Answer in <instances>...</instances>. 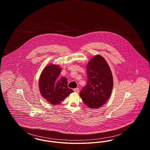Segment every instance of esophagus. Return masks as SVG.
I'll list each match as a JSON object with an SVG mask.
<instances>
[{"mask_svg": "<svg viewBox=\"0 0 150 150\" xmlns=\"http://www.w3.org/2000/svg\"><path fill=\"white\" fill-rule=\"evenodd\" d=\"M73 91L75 92L78 93L79 91V88H74V89H73Z\"/></svg>", "mask_w": 150, "mask_h": 150, "instance_id": "obj_1", "label": "esophagus"}]
</instances>
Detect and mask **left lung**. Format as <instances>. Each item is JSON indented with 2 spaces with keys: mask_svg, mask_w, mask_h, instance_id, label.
<instances>
[{
  "mask_svg": "<svg viewBox=\"0 0 150 150\" xmlns=\"http://www.w3.org/2000/svg\"><path fill=\"white\" fill-rule=\"evenodd\" d=\"M86 69L87 82L79 96L88 107L98 109L110 96L113 87L111 71L105 59L98 55L90 60Z\"/></svg>",
  "mask_w": 150,
  "mask_h": 150,
  "instance_id": "8db88e82",
  "label": "left lung"
}]
</instances>
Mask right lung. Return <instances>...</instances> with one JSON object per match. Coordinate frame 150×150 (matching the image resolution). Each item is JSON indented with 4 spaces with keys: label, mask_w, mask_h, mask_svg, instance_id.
Instances as JSON below:
<instances>
[{
    "label": "right lung",
    "mask_w": 150,
    "mask_h": 150,
    "mask_svg": "<svg viewBox=\"0 0 150 150\" xmlns=\"http://www.w3.org/2000/svg\"><path fill=\"white\" fill-rule=\"evenodd\" d=\"M61 70L59 65H48L40 77V92L42 97L52 105L60 104L73 92L68 87L67 78H58Z\"/></svg>",
    "instance_id": "obj_1"
}]
</instances>
